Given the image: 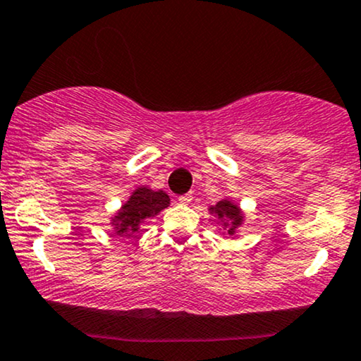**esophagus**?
Segmentation results:
<instances>
[{
    "label": "esophagus",
    "mask_w": 361,
    "mask_h": 361,
    "mask_svg": "<svg viewBox=\"0 0 361 361\" xmlns=\"http://www.w3.org/2000/svg\"><path fill=\"white\" fill-rule=\"evenodd\" d=\"M191 200H193V196H191V193H186V195H181L178 196V202H180L181 204H188Z\"/></svg>",
    "instance_id": "34e87169"
}]
</instances>
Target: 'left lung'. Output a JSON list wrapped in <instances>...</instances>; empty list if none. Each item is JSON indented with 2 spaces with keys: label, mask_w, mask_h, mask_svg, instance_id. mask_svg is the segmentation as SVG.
Returning a JSON list of instances; mask_svg holds the SVG:
<instances>
[{
  "label": "left lung",
  "mask_w": 361,
  "mask_h": 361,
  "mask_svg": "<svg viewBox=\"0 0 361 361\" xmlns=\"http://www.w3.org/2000/svg\"><path fill=\"white\" fill-rule=\"evenodd\" d=\"M209 212L216 213L218 218H225V220H226L225 226H228V223H231V228L228 230V235H233L235 228L241 225V221H243V216H241L240 208L231 202H226V200H223V202L218 203L216 207L209 208Z\"/></svg>",
  "instance_id": "left-lung-1"
}]
</instances>
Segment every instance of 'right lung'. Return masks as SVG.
Listing matches in <instances>:
<instances>
[{
    "label": "right lung",
    "instance_id": "1",
    "mask_svg": "<svg viewBox=\"0 0 361 361\" xmlns=\"http://www.w3.org/2000/svg\"><path fill=\"white\" fill-rule=\"evenodd\" d=\"M168 204H170V198L165 191H153L147 186L135 190L113 220L116 225V235L131 236L136 233L141 223L158 214Z\"/></svg>",
    "mask_w": 361,
    "mask_h": 361
}]
</instances>
